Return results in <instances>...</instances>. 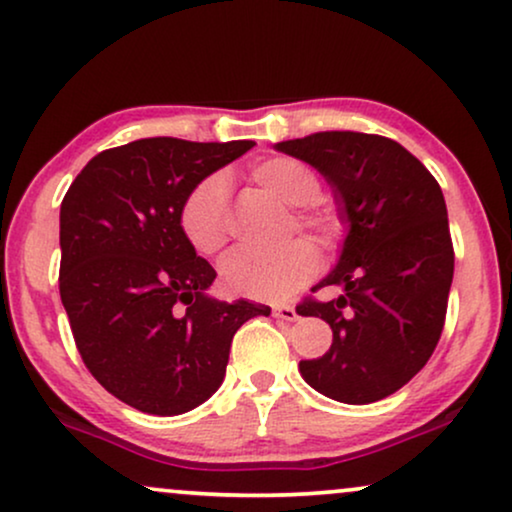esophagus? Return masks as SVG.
<instances>
[{
	"instance_id": "34e87169",
	"label": "esophagus",
	"mask_w": 512,
	"mask_h": 512,
	"mask_svg": "<svg viewBox=\"0 0 512 512\" xmlns=\"http://www.w3.org/2000/svg\"><path fill=\"white\" fill-rule=\"evenodd\" d=\"M272 317H277V320H284V322H296L298 313L294 305H275V308H272Z\"/></svg>"
}]
</instances>
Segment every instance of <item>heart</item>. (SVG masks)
Masks as SVG:
<instances>
[{
  "label": "heart",
  "instance_id": "b5f03b06",
  "mask_svg": "<svg viewBox=\"0 0 512 512\" xmlns=\"http://www.w3.org/2000/svg\"><path fill=\"white\" fill-rule=\"evenodd\" d=\"M251 181L282 204L298 207L294 221L301 230L329 242L338 232V216L327 204L315 202L322 192L320 178L308 164L294 157H270L251 169ZM183 237L199 256H216L230 240V216L225 183L209 176L185 197L178 214ZM320 254L310 240H296L275 254L235 251L223 261L221 275L232 294L256 301H282L310 280Z\"/></svg>",
  "mask_w": 512,
  "mask_h": 512
}]
</instances>
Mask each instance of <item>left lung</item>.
Here are the masks:
<instances>
[{"mask_svg":"<svg viewBox=\"0 0 512 512\" xmlns=\"http://www.w3.org/2000/svg\"><path fill=\"white\" fill-rule=\"evenodd\" d=\"M277 150L324 174L350 225L341 261L313 289L336 284L343 294L296 305L329 322L334 341L298 369L331 400H383L426 367L444 329L454 244L440 183L386 136L317 131Z\"/></svg>","mask_w":512,"mask_h":512,"instance_id":"obj_1","label":"left lung"}]
</instances>
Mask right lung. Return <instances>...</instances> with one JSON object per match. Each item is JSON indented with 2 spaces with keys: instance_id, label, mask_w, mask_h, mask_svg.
<instances>
[{
  "instance_id": "right-lung-1",
  "label": "right lung",
  "mask_w": 512,
  "mask_h": 512,
  "mask_svg": "<svg viewBox=\"0 0 512 512\" xmlns=\"http://www.w3.org/2000/svg\"><path fill=\"white\" fill-rule=\"evenodd\" d=\"M251 141L157 136L98 152L61 204L58 289L101 386L145 414L176 416L223 383L230 343L268 305L204 294L216 270L183 237L185 197Z\"/></svg>"
}]
</instances>
